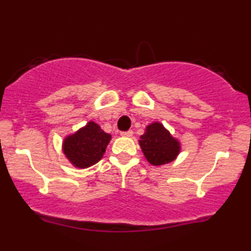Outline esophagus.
<instances>
[{
  "mask_svg": "<svg viewBox=\"0 0 251 251\" xmlns=\"http://www.w3.org/2000/svg\"><path fill=\"white\" fill-rule=\"evenodd\" d=\"M120 135H122V137H132V135H133V131L122 132V133H120Z\"/></svg>",
  "mask_w": 251,
  "mask_h": 251,
  "instance_id": "1",
  "label": "esophagus"
}]
</instances>
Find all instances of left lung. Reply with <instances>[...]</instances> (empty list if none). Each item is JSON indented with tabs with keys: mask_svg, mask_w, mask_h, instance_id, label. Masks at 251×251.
Listing matches in <instances>:
<instances>
[{
	"mask_svg": "<svg viewBox=\"0 0 251 251\" xmlns=\"http://www.w3.org/2000/svg\"><path fill=\"white\" fill-rule=\"evenodd\" d=\"M139 145L145 158L153 166L172 162L181 150L179 141L158 122L147 126L145 133L140 137Z\"/></svg>",
	"mask_w": 251,
	"mask_h": 251,
	"instance_id": "8db88e82",
	"label": "left lung"
}]
</instances>
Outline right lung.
Wrapping results in <instances>:
<instances>
[{"label": "right lung", "instance_id": "right-lung-1", "mask_svg": "<svg viewBox=\"0 0 251 251\" xmlns=\"http://www.w3.org/2000/svg\"><path fill=\"white\" fill-rule=\"evenodd\" d=\"M110 140L111 134L105 133L98 124L89 122L64 139L63 152L75 167L87 168L102 158Z\"/></svg>", "mask_w": 251, "mask_h": 251}]
</instances>
